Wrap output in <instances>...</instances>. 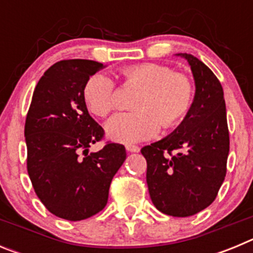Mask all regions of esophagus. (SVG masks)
I'll return each instance as SVG.
<instances>
[{"label":"esophagus","instance_id":"obj_1","mask_svg":"<svg viewBox=\"0 0 253 253\" xmlns=\"http://www.w3.org/2000/svg\"><path fill=\"white\" fill-rule=\"evenodd\" d=\"M139 147L133 146V144H128V146H126V151L128 152H139Z\"/></svg>","mask_w":253,"mask_h":253}]
</instances>
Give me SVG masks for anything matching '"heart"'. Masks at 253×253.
<instances>
[{
    "instance_id": "1",
    "label": "heart",
    "mask_w": 253,
    "mask_h": 253,
    "mask_svg": "<svg viewBox=\"0 0 253 253\" xmlns=\"http://www.w3.org/2000/svg\"><path fill=\"white\" fill-rule=\"evenodd\" d=\"M125 86L139 87L134 113L113 116L107 135L115 142L131 144L156 137L163 129L175 128L189 115L195 99V86L182 72L157 63L129 66L122 71ZM84 100L96 116L106 118L115 109V82L105 73H95L84 86Z\"/></svg>"
}]
</instances>
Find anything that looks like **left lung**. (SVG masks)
I'll list each match as a JSON object with an SVG mask.
<instances>
[{
    "label": "left lung",
    "mask_w": 253,
    "mask_h": 253,
    "mask_svg": "<svg viewBox=\"0 0 253 253\" xmlns=\"http://www.w3.org/2000/svg\"><path fill=\"white\" fill-rule=\"evenodd\" d=\"M195 99L173 133L143 147L152 203L163 214L190 216L215 200L227 173L229 131L223 87L208 66L187 53Z\"/></svg>",
    "instance_id": "obj_1"
}]
</instances>
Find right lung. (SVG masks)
<instances>
[{"label": "right lung", "mask_w": 253, "mask_h": 253, "mask_svg": "<svg viewBox=\"0 0 253 253\" xmlns=\"http://www.w3.org/2000/svg\"><path fill=\"white\" fill-rule=\"evenodd\" d=\"M102 67L88 59L54 63L38 82L26 115L33 187L51 214L72 222L104 209L111 180L126 158L119 143L106 142L101 151L88 153L105 131L88 114L84 86Z\"/></svg>", "instance_id": "right-lung-1"}]
</instances>
